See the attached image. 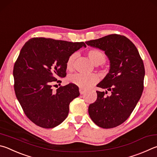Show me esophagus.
I'll use <instances>...</instances> for the list:
<instances>
[{
	"instance_id": "1",
	"label": "esophagus",
	"mask_w": 157,
	"mask_h": 157,
	"mask_svg": "<svg viewBox=\"0 0 157 157\" xmlns=\"http://www.w3.org/2000/svg\"><path fill=\"white\" fill-rule=\"evenodd\" d=\"M79 93H80L81 95H83V94L85 93V90L80 88H79Z\"/></svg>"
}]
</instances>
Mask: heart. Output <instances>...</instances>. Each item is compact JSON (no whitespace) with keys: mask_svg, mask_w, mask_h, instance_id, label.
Returning a JSON list of instances; mask_svg holds the SVG:
<instances>
[{"mask_svg":"<svg viewBox=\"0 0 157 157\" xmlns=\"http://www.w3.org/2000/svg\"><path fill=\"white\" fill-rule=\"evenodd\" d=\"M88 58L96 65L103 64L106 61V56L101 51L96 49H90L87 51ZM75 59V54L71 55L67 58L66 62V68L67 71H72L74 67V61ZM69 81L78 87L87 89L96 84L98 81V76L95 74H83L76 73L69 76Z\"/></svg>","mask_w":157,"mask_h":157,"instance_id":"b5f03b06","label":"heart"}]
</instances>
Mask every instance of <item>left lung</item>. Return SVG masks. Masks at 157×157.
Wrapping results in <instances>:
<instances>
[{
  "mask_svg": "<svg viewBox=\"0 0 157 157\" xmlns=\"http://www.w3.org/2000/svg\"><path fill=\"white\" fill-rule=\"evenodd\" d=\"M105 51L110 62L109 73L97 86L98 98L88 107L93 121L102 128H113L127 120L140 99L144 90L145 68L139 53L126 36L111 34L86 42Z\"/></svg>",
  "mask_w": 157,
  "mask_h": 157,
  "instance_id": "obj_1",
  "label": "left lung"
}]
</instances>
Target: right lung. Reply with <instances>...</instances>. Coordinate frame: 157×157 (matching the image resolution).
<instances>
[{"label": "right lung", "instance_id": "1", "mask_svg": "<svg viewBox=\"0 0 157 157\" xmlns=\"http://www.w3.org/2000/svg\"><path fill=\"white\" fill-rule=\"evenodd\" d=\"M82 46L83 42L33 38L21 49L13 66L14 90L25 115L37 126L54 128L68 116L79 88L71 83L53 91L52 86L60 85L57 78L67 75V58Z\"/></svg>", "mask_w": 157, "mask_h": 157}]
</instances>
